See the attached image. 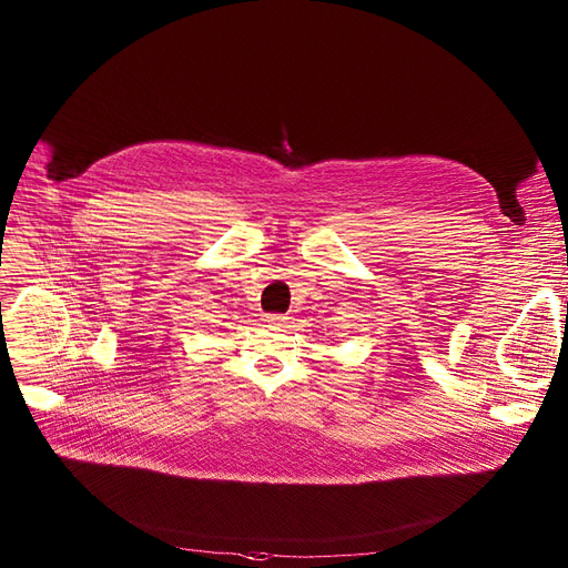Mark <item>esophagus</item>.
<instances>
[{
  "label": "esophagus",
  "mask_w": 568,
  "mask_h": 568,
  "mask_svg": "<svg viewBox=\"0 0 568 568\" xmlns=\"http://www.w3.org/2000/svg\"><path fill=\"white\" fill-rule=\"evenodd\" d=\"M263 321H265V323H270V326H278V323H283V321H285V316H283V314H265V316H263Z\"/></svg>",
  "instance_id": "obj_1"
}]
</instances>
